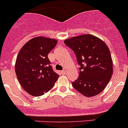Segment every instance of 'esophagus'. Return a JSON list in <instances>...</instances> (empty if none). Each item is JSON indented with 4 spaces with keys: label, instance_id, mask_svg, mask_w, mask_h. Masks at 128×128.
I'll return each instance as SVG.
<instances>
[{
    "label": "esophagus",
    "instance_id": "1",
    "mask_svg": "<svg viewBox=\"0 0 128 128\" xmlns=\"http://www.w3.org/2000/svg\"><path fill=\"white\" fill-rule=\"evenodd\" d=\"M60 73H61V74H62V75H65L66 74V71L64 70H61V71H60Z\"/></svg>",
    "mask_w": 128,
    "mask_h": 128
}]
</instances>
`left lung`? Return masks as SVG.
Returning a JSON list of instances; mask_svg holds the SVG:
<instances>
[{
    "mask_svg": "<svg viewBox=\"0 0 128 128\" xmlns=\"http://www.w3.org/2000/svg\"><path fill=\"white\" fill-rule=\"evenodd\" d=\"M64 43L76 54L80 66L79 76L72 82L74 88L87 97L101 93L113 74V62L107 45L92 34L72 37Z\"/></svg>",
    "mask_w": 128,
    "mask_h": 128,
    "instance_id": "8db88e82",
    "label": "left lung"
}]
</instances>
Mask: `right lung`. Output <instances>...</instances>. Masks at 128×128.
<instances>
[{"label":"right lung","mask_w":128,"mask_h":128,"mask_svg":"<svg viewBox=\"0 0 128 128\" xmlns=\"http://www.w3.org/2000/svg\"><path fill=\"white\" fill-rule=\"evenodd\" d=\"M57 42L54 39L36 37L28 41L19 51L15 73L22 87L33 96H41L48 92L59 77L48 57Z\"/></svg>","instance_id":"1"}]
</instances>
